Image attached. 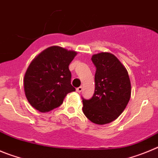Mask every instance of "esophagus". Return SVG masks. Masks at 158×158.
Listing matches in <instances>:
<instances>
[{
  "instance_id": "esophagus-1",
  "label": "esophagus",
  "mask_w": 158,
  "mask_h": 158,
  "mask_svg": "<svg viewBox=\"0 0 158 158\" xmlns=\"http://www.w3.org/2000/svg\"><path fill=\"white\" fill-rule=\"evenodd\" d=\"M82 90V86H79V87H78L77 89H76V91H77L78 93H80Z\"/></svg>"
}]
</instances>
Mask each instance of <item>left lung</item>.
Listing matches in <instances>:
<instances>
[{
    "label": "left lung",
    "mask_w": 158,
    "mask_h": 158,
    "mask_svg": "<svg viewBox=\"0 0 158 158\" xmlns=\"http://www.w3.org/2000/svg\"><path fill=\"white\" fill-rule=\"evenodd\" d=\"M96 67L95 90L89 100L82 98V112L96 124L111 123L125 109L131 98V88L127 69L109 52L92 56Z\"/></svg>",
    "instance_id": "obj_1"
}]
</instances>
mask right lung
I'll return each mask as SVG.
<instances>
[{"label":"right lung","mask_w":158,"mask_h":158,"mask_svg":"<svg viewBox=\"0 0 158 158\" xmlns=\"http://www.w3.org/2000/svg\"><path fill=\"white\" fill-rule=\"evenodd\" d=\"M76 54V51L51 46L31 61L23 79L25 95L31 106L42 113L49 112L76 90L71 84L69 66Z\"/></svg>","instance_id":"add662e5"}]
</instances>
